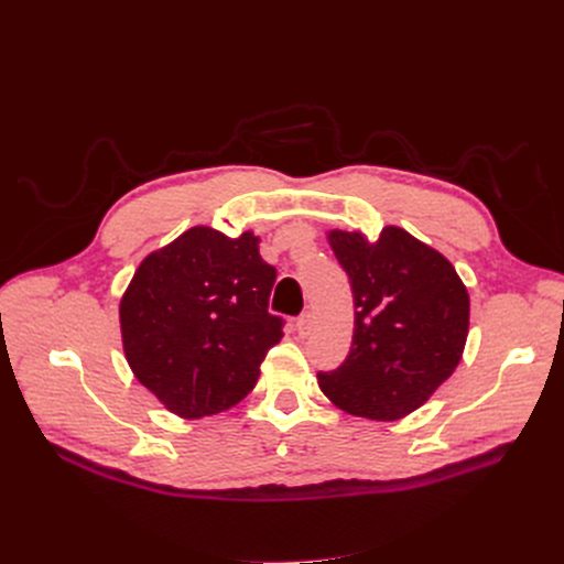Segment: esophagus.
<instances>
[{
    "label": "esophagus",
    "mask_w": 564,
    "mask_h": 564,
    "mask_svg": "<svg viewBox=\"0 0 564 564\" xmlns=\"http://www.w3.org/2000/svg\"><path fill=\"white\" fill-rule=\"evenodd\" d=\"M313 327H315V317H313V313H311V311L302 313V315H300V319H297V332H300L302 336H308V334L313 332Z\"/></svg>",
    "instance_id": "34e87169"
}]
</instances>
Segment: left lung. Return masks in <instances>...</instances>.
<instances>
[{"label": "left lung", "instance_id": "1", "mask_svg": "<svg viewBox=\"0 0 564 564\" xmlns=\"http://www.w3.org/2000/svg\"><path fill=\"white\" fill-rule=\"evenodd\" d=\"M354 294L347 359L317 372L336 406L372 421L419 409L457 368L468 334V292L455 267L406 230L329 232Z\"/></svg>", "mask_w": 564, "mask_h": 564}]
</instances>
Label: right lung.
Segmentation results:
<instances>
[{"instance_id":"1","label":"right lung","mask_w":564,"mask_h":564,"mask_svg":"<svg viewBox=\"0 0 564 564\" xmlns=\"http://www.w3.org/2000/svg\"><path fill=\"white\" fill-rule=\"evenodd\" d=\"M274 281L253 232L196 226L148 256L121 300L134 377L183 419L240 402L283 336L285 319L267 311Z\"/></svg>"}]
</instances>
